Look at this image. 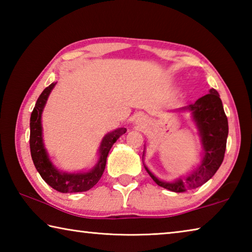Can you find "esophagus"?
Instances as JSON below:
<instances>
[{
	"mask_svg": "<svg viewBox=\"0 0 252 252\" xmlns=\"http://www.w3.org/2000/svg\"><path fill=\"white\" fill-rule=\"evenodd\" d=\"M146 121H147V119L144 118V117H142V116H141V117H139V118H138V120H136V122H138L140 126L144 125V123H146Z\"/></svg>",
	"mask_w": 252,
	"mask_h": 252,
	"instance_id": "esophagus-1",
	"label": "esophagus"
}]
</instances>
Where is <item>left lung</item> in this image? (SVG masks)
Segmentation results:
<instances>
[{
  "instance_id": "left-lung-1",
  "label": "left lung",
  "mask_w": 252,
  "mask_h": 252,
  "mask_svg": "<svg viewBox=\"0 0 252 252\" xmlns=\"http://www.w3.org/2000/svg\"><path fill=\"white\" fill-rule=\"evenodd\" d=\"M181 110H189L192 112L193 119L201 134L204 158L200 167L191 173V176L179 179L172 183L160 181L146 168L158 186L173 192H185L188 190L195 189L213 177L223 161L229 130L228 119L224 113L222 102L219 93L215 89H210L208 94Z\"/></svg>"
}]
</instances>
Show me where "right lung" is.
Here are the masks:
<instances>
[{"label":"right lung","mask_w":252,"mask_h":252,"mask_svg":"<svg viewBox=\"0 0 252 252\" xmlns=\"http://www.w3.org/2000/svg\"><path fill=\"white\" fill-rule=\"evenodd\" d=\"M55 83L50 84L45 88L43 92L37 99L35 106L31 113L30 119V149H31V157L33 163L35 165L37 171H39L42 179L52 187L54 190L59 192H83V191L90 190L94 187L104 172L106 158H108L110 149L112 148L114 142L120 138L122 134L126 133V129L120 127L110 133L106 134L102 140L100 146V160L95 165V168L91 170L90 172L85 173H76V174H67L61 173L55 169L51 163L48 155H46L45 149L42 141V126H41V114L43 111L44 104L48 96L52 90Z\"/></svg>","instance_id":"add662e5"}]
</instances>
